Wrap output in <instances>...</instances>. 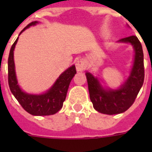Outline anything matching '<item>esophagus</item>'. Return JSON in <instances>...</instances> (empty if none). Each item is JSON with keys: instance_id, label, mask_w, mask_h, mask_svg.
<instances>
[{"instance_id": "obj_1", "label": "esophagus", "mask_w": 152, "mask_h": 152, "mask_svg": "<svg viewBox=\"0 0 152 152\" xmlns=\"http://www.w3.org/2000/svg\"><path fill=\"white\" fill-rule=\"evenodd\" d=\"M76 68L77 72H82L86 68V64L83 60H78L76 61Z\"/></svg>"}]
</instances>
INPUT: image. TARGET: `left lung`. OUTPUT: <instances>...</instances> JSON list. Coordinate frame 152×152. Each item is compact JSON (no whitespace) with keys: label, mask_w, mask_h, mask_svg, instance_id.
Wrapping results in <instances>:
<instances>
[{"label":"left lung","mask_w":152,"mask_h":152,"mask_svg":"<svg viewBox=\"0 0 152 152\" xmlns=\"http://www.w3.org/2000/svg\"><path fill=\"white\" fill-rule=\"evenodd\" d=\"M120 42L130 43L135 51L134 62L129 76L118 89H105L96 77L86 72L90 99L94 108L105 114H118L125 112L132 106L143 86L144 80V53L137 36L120 39Z\"/></svg>","instance_id":"left-lung-1"}]
</instances>
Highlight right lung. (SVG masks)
I'll return each mask as SVG.
<instances>
[{
	"label": "right lung",
	"instance_id": "add662e5",
	"mask_svg": "<svg viewBox=\"0 0 152 152\" xmlns=\"http://www.w3.org/2000/svg\"><path fill=\"white\" fill-rule=\"evenodd\" d=\"M38 23L37 21L31 22L22 30L20 34L31 26ZM18 39L11 47L8 61V85L11 91L22 107L30 114L34 116L52 115L61 110L63 106V102L66 98L67 91L72 79L76 73V67L72 65L66 69L58 77L54 84L46 92L41 95L27 94L21 90L18 85L17 79L15 76V64H14V49L17 43Z\"/></svg>",
	"mask_w": 152,
	"mask_h": 152
}]
</instances>
